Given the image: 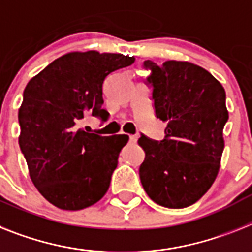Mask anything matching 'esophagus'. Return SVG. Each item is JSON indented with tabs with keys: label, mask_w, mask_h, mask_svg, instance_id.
<instances>
[{
	"label": "esophagus",
	"mask_w": 252,
	"mask_h": 252,
	"mask_svg": "<svg viewBox=\"0 0 252 252\" xmlns=\"http://www.w3.org/2000/svg\"><path fill=\"white\" fill-rule=\"evenodd\" d=\"M137 139H138V136H137V134H132V136H129V142L130 143H136Z\"/></svg>",
	"instance_id": "obj_1"
}]
</instances>
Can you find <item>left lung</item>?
Segmentation results:
<instances>
[{"label":"left lung","mask_w":252,"mask_h":252,"mask_svg":"<svg viewBox=\"0 0 252 252\" xmlns=\"http://www.w3.org/2000/svg\"><path fill=\"white\" fill-rule=\"evenodd\" d=\"M146 84L152 88L156 118L166 122L165 137L141 134L145 160L139 166L143 189L156 204L187 208L200 200L217 178L228 120L225 91L208 70L187 61L158 66L146 60Z\"/></svg>","instance_id":"obj_1"}]
</instances>
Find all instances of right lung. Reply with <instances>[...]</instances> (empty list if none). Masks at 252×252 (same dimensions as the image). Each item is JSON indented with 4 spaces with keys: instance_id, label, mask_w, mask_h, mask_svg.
<instances>
[{
    "instance_id": "obj_1",
    "label": "right lung",
    "mask_w": 252,
    "mask_h": 252,
    "mask_svg": "<svg viewBox=\"0 0 252 252\" xmlns=\"http://www.w3.org/2000/svg\"><path fill=\"white\" fill-rule=\"evenodd\" d=\"M134 58L97 51L70 52L32 78L19 109V146L32 182L48 202L80 210L103 197L128 136L80 128L87 114L106 120L103 82Z\"/></svg>"
}]
</instances>
